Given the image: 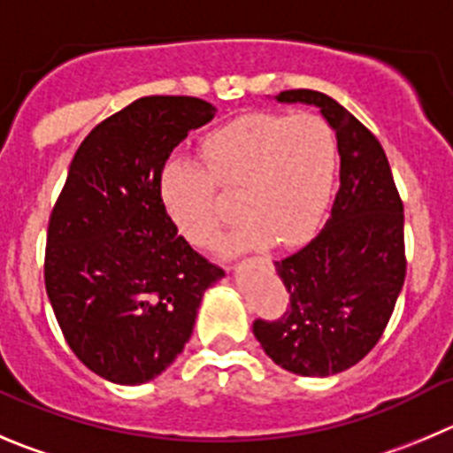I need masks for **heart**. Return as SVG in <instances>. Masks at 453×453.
<instances>
[{
	"label": "heart",
	"instance_id": "obj_1",
	"mask_svg": "<svg viewBox=\"0 0 453 453\" xmlns=\"http://www.w3.org/2000/svg\"><path fill=\"white\" fill-rule=\"evenodd\" d=\"M202 157L206 166L175 155L159 175L166 213L196 247L215 244L229 218L218 187L235 196L244 218L224 251L294 247L320 224L334 187L335 137L318 115H240L206 133Z\"/></svg>",
	"mask_w": 453,
	"mask_h": 453
}]
</instances>
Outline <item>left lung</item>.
<instances>
[{
  "mask_svg": "<svg viewBox=\"0 0 453 453\" xmlns=\"http://www.w3.org/2000/svg\"><path fill=\"white\" fill-rule=\"evenodd\" d=\"M278 102L320 109L335 131L340 188L325 229L275 262L288 294L275 320L257 318L265 353L298 376H331L363 360L380 340L404 284V213L385 149L329 95L282 90Z\"/></svg>",
  "mask_w": 453,
  "mask_h": 453,
  "instance_id": "left-lung-1",
  "label": "left lung"
}]
</instances>
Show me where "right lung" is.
<instances>
[{
  "instance_id": "1",
  "label": "right lung",
  "mask_w": 453,
  "mask_h": 453,
  "mask_svg": "<svg viewBox=\"0 0 453 453\" xmlns=\"http://www.w3.org/2000/svg\"><path fill=\"white\" fill-rule=\"evenodd\" d=\"M213 115L184 95L118 111L84 137L50 213V307L77 358L118 385L153 380L178 358L202 296L224 275L178 235L159 197L169 155Z\"/></svg>"
}]
</instances>
